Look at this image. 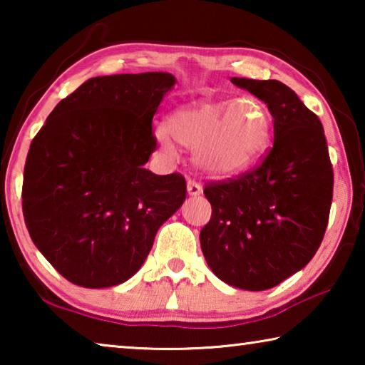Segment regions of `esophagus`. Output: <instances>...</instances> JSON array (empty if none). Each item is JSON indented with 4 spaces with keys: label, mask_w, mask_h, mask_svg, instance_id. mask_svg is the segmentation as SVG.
<instances>
[{
    "label": "esophagus",
    "mask_w": 365,
    "mask_h": 365,
    "mask_svg": "<svg viewBox=\"0 0 365 365\" xmlns=\"http://www.w3.org/2000/svg\"><path fill=\"white\" fill-rule=\"evenodd\" d=\"M187 190L190 196H200L202 195V187L200 183H196L195 180H188L187 183Z\"/></svg>",
    "instance_id": "esophagus-1"
}]
</instances>
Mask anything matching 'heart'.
Segmentation results:
<instances>
[{"label":"heart","instance_id":"1","mask_svg":"<svg viewBox=\"0 0 365 365\" xmlns=\"http://www.w3.org/2000/svg\"><path fill=\"white\" fill-rule=\"evenodd\" d=\"M154 135L168 153L174 151L172 137L195 150L196 169L222 180L242 174L262 158L270 145L272 122L255 98L201 101L178 108Z\"/></svg>","mask_w":365,"mask_h":365}]
</instances>
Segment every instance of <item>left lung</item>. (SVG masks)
Masks as SVG:
<instances>
[{
    "label": "left lung",
    "instance_id": "1",
    "mask_svg": "<svg viewBox=\"0 0 365 365\" xmlns=\"http://www.w3.org/2000/svg\"><path fill=\"white\" fill-rule=\"evenodd\" d=\"M230 80L267 104L274 146L256 170L205 188L212 215L200 242L217 279L262 292L316 255L329 224L333 169L322 122L289 86L279 80Z\"/></svg>",
    "mask_w": 365,
    "mask_h": 365
}]
</instances>
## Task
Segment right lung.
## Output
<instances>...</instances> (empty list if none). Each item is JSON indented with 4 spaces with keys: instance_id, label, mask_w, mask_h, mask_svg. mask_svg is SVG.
<instances>
[{
    "instance_id": "1",
    "label": "right lung",
    "mask_w": 365,
    "mask_h": 365,
    "mask_svg": "<svg viewBox=\"0 0 365 365\" xmlns=\"http://www.w3.org/2000/svg\"><path fill=\"white\" fill-rule=\"evenodd\" d=\"M168 72L88 78L32 140L22 209L30 238L73 285L108 288L140 270L159 227L187 197L180 174L145 169Z\"/></svg>"
}]
</instances>
